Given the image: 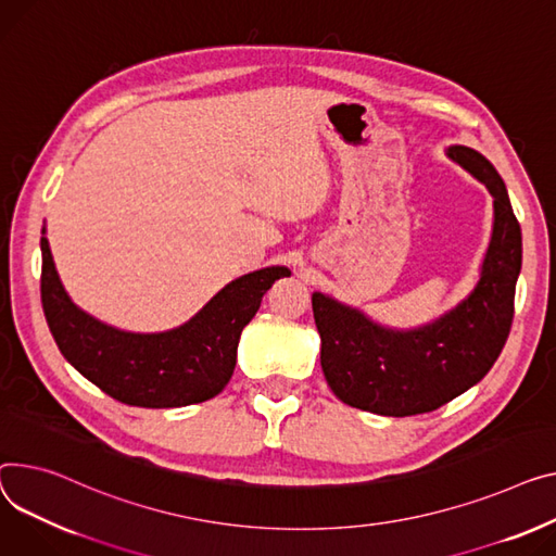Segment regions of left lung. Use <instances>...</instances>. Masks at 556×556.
Returning <instances> with one entry per match:
<instances>
[{
  "label": "left lung",
  "mask_w": 556,
  "mask_h": 556,
  "mask_svg": "<svg viewBox=\"0 0 556 556\" xmlns=\"http://www.w3.org/2000/svg\"><path fill=\"white\" fill-rule=\"evenodd\" d=\"M447 156L494 199L492 239L467 298L429 324L391 328L313 292L324 378L355 409L393 418L433 412L483 380L509 336L523 258L521 226L503 178L483 154L452 144Z\"/></svg>",
  "instance_id": "1"
}]
</instances>
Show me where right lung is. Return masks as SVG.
<instances>
[{
	"instance_id": "add662e5",
	"label": "right lung",
	"mask_w": 556,
	"mask_h": 556,
	"mask_svg": "<svg viewBox=\"0 0 556 556\" xmlns=\"http://www.w3.org/2000/svg\"><path fill=\"white\" fill-rule=\"evenodd\" d=\"M40 248L42 308L60 353L106 395L144 409L188 406L224 391L235 374L241 330L270 286L290 277L286 266L248 273L220 288L185 324L163 332H131L71 302L53 264L47 228Z\"/></svg>"
}]
</instances>
